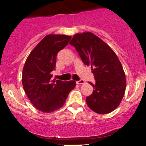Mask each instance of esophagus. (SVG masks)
Wrapping results in <instances>:
<instances>
[{"mask_svg":"<svg viewBox=\"0 0 146 146\" xmlns=\"http://www.w3.org/2000/svg\"><path fill=\"white\" fill-rule=\"evenodd\" d=\"M84 81L83 80H80L78 81H76L77 84H84Z\"/></svg>","mask_w":146,"mask_h":146,"instance_id":"34e87169","label":"esophagus"}]
</instances>
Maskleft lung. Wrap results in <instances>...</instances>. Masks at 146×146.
<instances>
[{"mask_svg":"<svg viewBox=\"0 0 146 146\" xmlns=\"http://www.w3.org/2000/svg\"><path fill=\"white\" fill-rule=\"evenodd\" d=\"M70 44L76 48L85 65L91 66L95 84L87 96V105L96 113L107 114L118 107L126 88L125 74L118 57L107 43L90 32L77 33Z\"/></svg>","mask_w":146,"mask_h":146,"instance_id":"8db88e82","label":"left lung"}]
</instances>
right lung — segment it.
Returning a JSON list of instances; mask_svg holds the SVG:
<instances>
[{"instance_id": "1", "label": "right lung", "mask_w": 146, "mask_h": 146, "mask_svg": "<svg viewBox=\"0 0 146 146\" xmlns=\"http://www.w3.org/2000/svg\"><path fill=\"white\" fill-rule=\"evenodd\" d=\"M71 36L46 35L31 51L25 63L22 84L34 107L43 113H51L63 107L69 92L74 88V80H52L56 56L70 40Z\"/></svg>"}]
</instances>
